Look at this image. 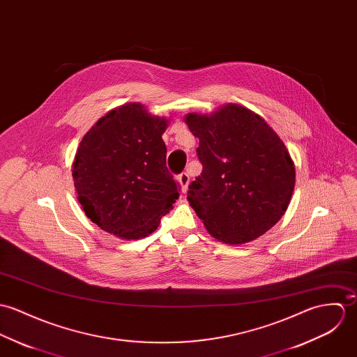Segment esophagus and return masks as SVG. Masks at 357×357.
Instances as JSON below:
<instances>
[{
    "label": "esophagus",
    "mask_w": 357,
    "mask_h": 357,
    "mask_svg": "<svg viewBox=\"0 0 357 357\" xmlns=\"http://www.w3.org/2000/svg\"><path fill=\"white\" fill-rule=\"evenodd\" d=\"M178 181H179V183H181V186H182V192L186 193V192H188V186H189V181H190L189 174H188V172L179 174V175H178Z\"/></svg>",
    "instance_id": "esophagus-1"
}]
</instances>
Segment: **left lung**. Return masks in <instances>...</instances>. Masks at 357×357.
I'll use <instances>...</instances> for the list:
<instances>
[{
  "mask_svg": "<svg viewBox=\"0 0 357 357\" xmlns=\"http://www.w3.org/2000/svg\"><path fill=\"white\" fill-rule=\"evenodd\" d=\"M185 121L199 139L202 164L188 199L208 233L230 245L263 236L283 216L294 190V162L282 139L237 104L212 115L189 114Z\"/></svg>",
  "mask_w": 357,
  "mask_h": 357,
  "instance_id": "1",
  "label": "left lung"
}]
</instances>
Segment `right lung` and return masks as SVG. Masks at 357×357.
<instances>
[{"mask_svg":"<svg viewBox=\"0 0 357 357\" xmlns=\"http://www.w3.org/2000/svg\"><path fill=\"white\" fill-rule=\"evenodd\" d=\"M168 120L139 102L112 109L83 137L73 164L86 216L123 239L152 234L179 197L161 138Z\"/></svg>","mask_w":357,"mask_h":357,"instance_id":"right-lung-1","label":"right lung"}]
</instances>
